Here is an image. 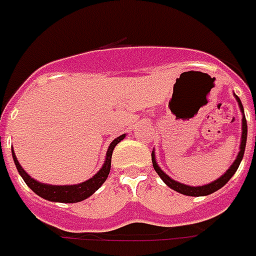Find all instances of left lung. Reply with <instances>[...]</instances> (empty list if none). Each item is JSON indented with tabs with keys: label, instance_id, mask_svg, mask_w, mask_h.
Returning a JSON list of instances; mask_svg holds the SVG:
<instances>
[{
	"label": "left lung",
	"instance_id": "left-lung-1",
	"mask_svg": "<svg viewBox=\"0 0 256 256\" xmlns=\"http://www.w3.org/2000/svg\"><path fill=\"white\" fill-rule=\"evenodd\" d=\"M235 96L236 101L239 104V108H240V112L243 114L242 117V139H240V151L238 154V156L236 159L234 160V163L230 164V167L226 172V174H222L220 178H217L216 180H213L210 184H206V185H202V186H189V185H185V184H180V182H176V180H172L170 176H167L166 172H163L160 167L158 166L156 163V159H155V152L152 151L151 154V156H152V166L155 168V172H158V176L162 178V180L166 184L170 189L176 190L178 193L180 194H185V196H192V197H201V196H209V194L214 193L216 190L222 189V186L226 185V182L234 176V174L238 170V167H239L240 162H242V159H243V155H244V150H246V143H247V121H246V116H244V109H243V105H242V101L240 98L234 93Z\"/></svg>",
	"mask_w": 256,
	"mask_h": 256
}]
</instances>
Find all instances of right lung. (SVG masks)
<instances>
[{
  "label": "right lung",
  "mask_w": 256,
  "mask_h": 256,
  "mask_svg": "<svg viewBox=\"0 0 256 256\" xmlns=\"http://www.w3.org/2000/svg\"><path fill=\"white\" fill-rule=\"evenodd\" d=\"M126 138L124 135L118 136L116 139L113 140L112 143L109 144V148L106 151V158H105V162H104L102 167L100 168L97 174H94L90 180H84L82 184H76V185H48V184H42L39 180H34L32 176H28V172L21 167L16 158V154L12 150V156L14 160V164L17 167V172L22 176V180L26 182V185L30 186V189H32L34 193L40 196L42 198L48 200V201H54V202H66V204H72V202H80L84 200L89 198L94 192L101 188L104 182L106 180L109 172H110V162H112V154L113 150L116 147L117 144L120 143L121 140Z\"/></svg>",
  "instance_id": "add662e5"
}]
</instances>
